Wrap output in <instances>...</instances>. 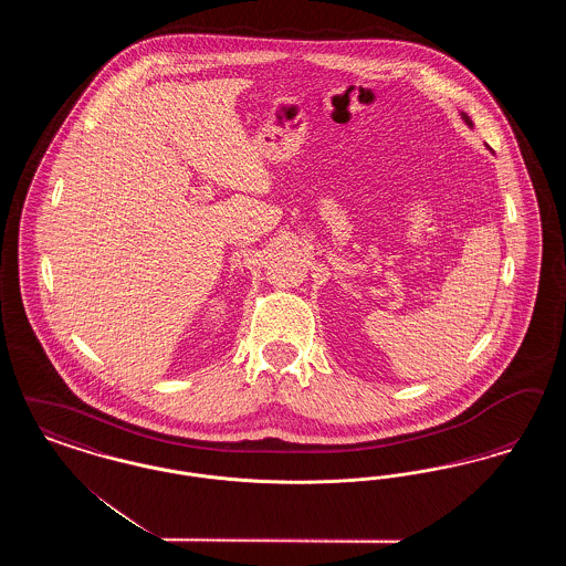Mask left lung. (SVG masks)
Segmentation results:
<instances>
[{"mask_svg":"<svg viewBox=\"0 0 566 566\" xmlns=\"http://www.w3.org/2000/svg\"><path fill=\"white\" fill-rule=\"evenodd\" d=\"M460 116H462V120H464V123H467V125H469V127H473V123H471V118H469V116H467V114H464V112H462V114H460Z\"/></svg>","mask_w":566,"mask_h":566,"instance_id":"obj_1","label":"left lung"}]
</instances>
